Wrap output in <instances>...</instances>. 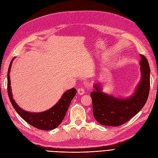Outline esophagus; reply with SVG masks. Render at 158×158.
Masks as SVG:
<instances>
[{"label":"esophagus","mask_w":158,"mask_h":158,"mask_svg":"<svg viewBox=\"0 0 158 158\" xmlns=\"http://www.w3.org/2000/svg\"><path fill=\"white\" fill-rule=\"evenodd\" d=\"M78 94H79V95H84V88H79L78 89Z\"/></svg>","instance_id":"1"}]
</instances>
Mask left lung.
I'll return each mask as SVG.
<instances>
[{"instance_id": "8db88e82", "label": "left lung", "mask_w": 158, "mask_h": 158, "mask_svg": "<svg viewBox=\"0 0 158 158\" xmlns=\"http://www.w3.org/2000/svg\"><path fill=\"white\" fill-rule=\"evenodd\" d=\"M141 80L134 94L126 99L103 93L100 84H95L91 92L95 119L102 126L117 127L135 116L144 106L150 91V66L147 59L140 55Z\"/></svg>"}]
</instances>
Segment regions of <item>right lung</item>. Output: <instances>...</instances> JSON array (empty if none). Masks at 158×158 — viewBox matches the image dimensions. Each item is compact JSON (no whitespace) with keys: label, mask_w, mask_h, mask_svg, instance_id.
I'll use <instances>...</instances> for the list:
<instances>
[{"label":"right lung","mask_w":158,"mask_h":158,"mask_svg":"<svg viewBox=\"0 0 158 158\" xmlns=\"http://www.w3.org/2000/svg\"><path fill=\"white\" fill-rule=\"evenodd\" d=\"M15 58V57H14ZM14 58L11 61L8 70V94L11 103L15 111L25 122L37 129L41 130H52L59 126L65 116L72 99L77 94V89L72 88L64 92L59 101L50 109L42 112H29L21 108L13 99L11 91L10 72Z\"/></svg>","instance_id":"right-lung-1"}]
</instances>
